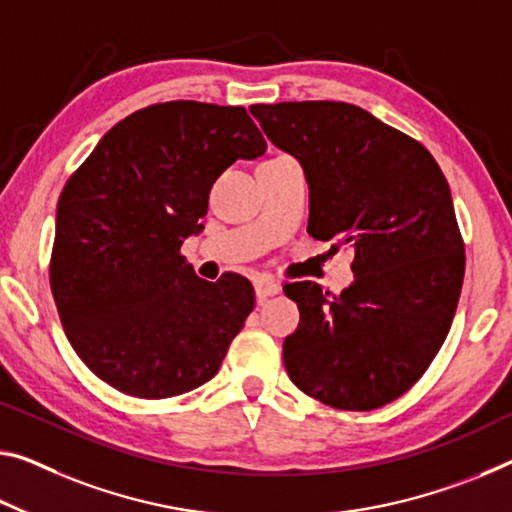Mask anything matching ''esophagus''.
Wrapping results in <instances>:
<instances>
[{
  "label": "esophagus",
  "mask_w": 512,
  "mask_h": 512,
  "mask_svg": "<svg viewBox=\"0 0 512 512\" xmlns=\"http://www.w3.org/2000/svg\"><path fill=\"white\" fill-rule=\"evenodd\" d=\"M254 290H256L258 304H263L267 297H272V295L279 293V283L272 281V279H256L254 281Z\"/></svg>",
  "instance_id": "esophagus-1"
}]
</instances>
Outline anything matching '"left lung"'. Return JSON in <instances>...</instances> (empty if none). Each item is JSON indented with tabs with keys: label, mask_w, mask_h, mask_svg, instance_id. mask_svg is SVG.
Masks as SVG:
<instances>
[{
	"label": "left lung",
	"mask_w": 512,
	"mask_h": 512,
	"mask_svg": "<svg viewBox=\"0 0 512 512\" xmlns=\"http://www.w3.org/2000/svg\"><path fill=\"white\" fill-rule=\"evenodd\" d=\"M309 183V233L355 251V281L329 295L286 283L300 325L283 364L306 396L375 410L426 373L458 309L465 245L448 183L426 148L366 109L304 100L251 105Z\"/></svg>",
	"instance_id": "obj_1"
}]
</instances>
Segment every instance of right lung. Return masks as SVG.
I'll return each mask as SVG.
<instances>
[{
    "instance_id": "1",
    "label": "right lung",
    "mask_w": 512,
    "mask_h": 512,
    "mask_svg": "<svg viewBox=\"0 0 512 512\" xmlns=\"http://www.w3.org/2000/svg\"><path fill=\"white\" fill-rule=\"evenodd\" d=\"M265 148L245 107L174 100L116 123L68 178L50 286L77 357L109 387L157 400L217 375L254 288L199 279L180 245L222 171Z\"/></svg>"
}]
</instances>
